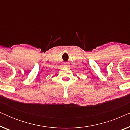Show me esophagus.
Wrapping results in <instances>:
<instances>
[{
	"mask_svg": "<svg viewBox=\"0 0 130 130\" xmlns=\"http://www.w3.org/2000/svg\"><path fill=\"white\" fill-rule=\"evenodd\" d=\"M64 66L67 67H69V66H68V65H64Z\"/></svg>",
	"mask_w": 130,
	"mask_h": 130,
	"instance_id": "obj_1",
	"label": "esophagus"
}]
</instances>
